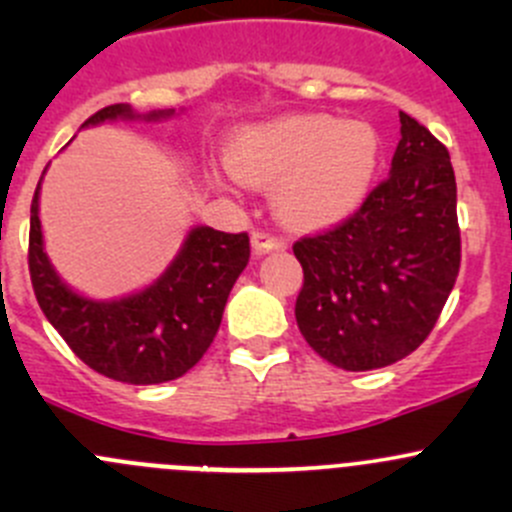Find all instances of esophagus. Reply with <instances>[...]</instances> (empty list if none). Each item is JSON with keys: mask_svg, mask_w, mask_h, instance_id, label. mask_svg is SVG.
I'll return each instance as SVG.
<instances>
[{"mask_svg": "<svg viewBox=\"0 0 512 512\" xmlns=\"http://www.w3.org/2000/svg\"><path fill=\"white\" fill-rule=\"evenodd\" d=\"M252 247H255L257 255H265V252L285 250L287 240L282 235H275V232L255 230V232H252Z\"/></svg>", "mask_w": 512, "mask_h": 512, "instance_id": "obj_1", "label": "esophagus"}]
</instances>
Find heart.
Instances as JSON below:
<instances>
[{
	"instance_id": "obj_1",
	"label": "heart",
	"mask_w": 512,
	"mask_h": 512,
	"mask_svg": "<svg viewBox=\"0 0 512 512\" xmlns=\"http://www.w3.org/2000/svg\"><path fill=\"white\" fill-rule=\"evenodd\" d=\"M379 138L361 121L322 113L287 116L242 133L227 165L250 185L280 180L275 203L289 223L319 227L349 215L369 190Z\"/></svg>"
}]
</instances>
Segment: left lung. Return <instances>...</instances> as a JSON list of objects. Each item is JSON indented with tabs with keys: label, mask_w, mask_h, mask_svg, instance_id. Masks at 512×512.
Returning <instances> with one entry per match:
<instances>
[{
	"label": "left lung",
	"mask_w": 512,
	"mask_h": 512,
	"mask_svg": "<svg viewBox=\"0 0 512 512\" xmlns=\"http://www.w3.org/2000/svg\"><path fill=\"white\" fill-rule=\"evenodd\" d=\"M399 116L389 178L347 220L292 245L304 270L299 332L347 371L381 369L421 347L461 267L448 148L409 113Z\"/></svg>",
	"instance_id": "8db88e82"
}]
</instances>
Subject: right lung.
I'll use <instances>...</instances> for the list:
<instances>
[{"label": "right lung", "mask_w": 512, "mask_h": 512, "mask_svg": "<svg viewBox=\"0 0 512 512\" xmlns=\"http://www.w3.org/2000/svg\"><path fill=\"white\" fill-rule=\"evenodd\" d=\"M160 116L168 113L148 118ZM113 118H136V113L126 103H113L86 118L84 126ZM247 260V232L195 227L151 287L116 302H94L71 292L49 265L41 240L39 185L34 190L29 275L36 302L71 352L108 379L163 384L193 369L218 334L230 289Z\"/></svg>", "instance_id": "right-lung-1"}]
</instances>
